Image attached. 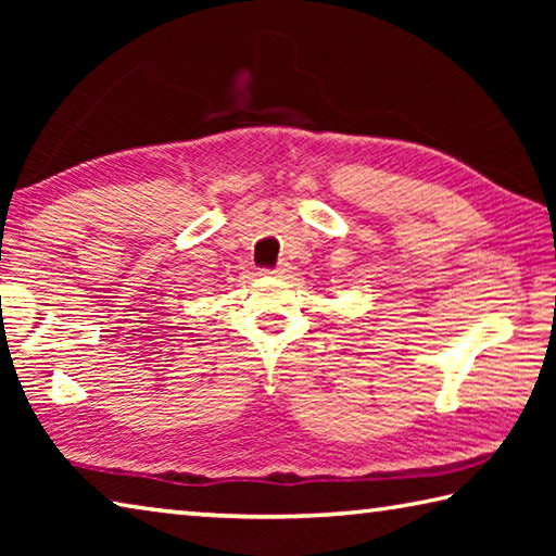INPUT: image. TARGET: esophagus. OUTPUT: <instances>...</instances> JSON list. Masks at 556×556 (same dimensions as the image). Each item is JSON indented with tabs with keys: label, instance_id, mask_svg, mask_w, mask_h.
<instances>
[{
	"label": "esophagus",
	"instance_id": "1",
	"mask_svg": "<svg viewBox=\"0 0 556 556\" xmlns=\"http://www.w3.org/2000/svg\"><path fill=\"white\" fill-rule=\"evenodd\" d=\"M287 262H279V265L277 267H271V269H265V275H275V277H281V275H285V271H287Z\"/></svg>",
	"mask_w": 556,
	"mask_h": 556
}]
</instances>
